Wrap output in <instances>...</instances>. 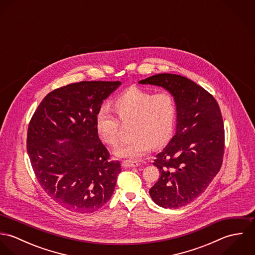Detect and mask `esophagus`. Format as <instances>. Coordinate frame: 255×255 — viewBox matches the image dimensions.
I'll return each mask as SVG.
<instances>
[{
  "label": "esophagus",
  "mask_w": 255,
  "mask_h": 255,
  "mask_svg": "<svg viewBox=\"0 0 255 255\" xmlns=\"http://www.w3.org/2000/svg\"><path fill=\"white\" fill-rule=\"evenodd\" d=\"M122 165L124 168H133V167L139 166V163L136 161H133V160H125V161H123Z\"/></svg>",
  "instance_id": "34e87169"
}]
</instances>
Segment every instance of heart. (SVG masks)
I'll use <instances>...</instances> for the list:
<instances>
[{
  "label": "heart",
  "mask_w": 255,
  "mask_h": 255,
  "mask_svg": "<svg viewBox=\"0 0 255 255\" xmlns=\"http://www.w3.org/2000/svg\"><path fill=\"white\" fill-rule=\"evenodd\" d=\"M113 108L124 126L130 127L132 139L118 147L115 155L120 158L139 159L151 146L164 145L172 136L177 107L169 92L154 94L139 88H130L113 103ZM120 123L109 110L101 109L96 116L99 136L109 145L120 141Z\"/></svg>",
  "instance_id": "b5f03b06"
}]
</instances>
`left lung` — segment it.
I'll list each match as a JSON object with an SVG mask.
<instances>
[{
    "label": "left lung",
    "mask_w": 255,
    "mask_h": 255,
    "mask_svg": "<svg viewBox=\"0 0 255 255\" xmlns=\"http://www.w3.org/2000/svg\"><path fill=\"white\" fill-rule=\"evenodd\" d=\"M167 90L177 107L176 133L153 165L160 178L149 189L164 208H180L198 197L218 174L223 162L225 132L215 98L192 80L159 73L138 81Z\"/></svg>",
    "instance_id": "8db88e82"
}]
</instances>
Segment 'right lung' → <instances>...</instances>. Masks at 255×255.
Masks as SVG:
<instances>
[{
  "mask_svg": "<svg viewBox=\"0 0 255 255\" xmlns=\"http://www.w3.org/2000/svg\"><path fill=\"white\" fill-rule=\"evenodd\" d=\"M120 81H81L55 89L38 106L27 153L46 193L66 209L92 213L111 198L121 163L110 160L96 128L103 101Z\"/></svg>",
  "mask_w": 255,
  "mask_h": 255,
  "instance_id": "add662e5",
  "label": "right lung"
}]
</instances>
